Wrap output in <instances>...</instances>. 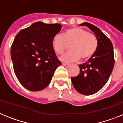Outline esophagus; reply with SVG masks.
<instances>
[{
    "label": "esophagus",
    "mask_w": 123,
    "mask_h": 123,
    "mask_svg": "<svg viewBox=\"0 0 123 123\" xmlns=\"http://www.w3.org/2000/svg\"><path fill=\"white\" fill-rule=\"evenodd\" d=\"M63 66H64L66 68H69V67H70V65L69 64H66V63H63L62 64Z\"/></svg>",
    "instance_id": "34e87169"
}]
</instances>
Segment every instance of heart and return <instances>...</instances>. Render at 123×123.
Masks as SVG:
<instances>
[{
  "label": "heart",
  "instance_id": "heart-1",
  "mask_svg": "<svg viewBox=\"0 0 123 123\" xmlns=\"http://www.w3.org/2000/svg\"><path fill=\"white\" fill-rule=\"evenodd\" d=\"M71 51L60 57L62 62H69L91 58L98 48V40L93 34L80 27H74L67 30L64 34H57L53 37L52 46L58 54H62L68 48Z\"/></svg>",
  "mask_w": 123,
  "mask_h": 123
}]
</instances>
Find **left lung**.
Masks as SVG:
<instances>
[{
  "label": "left lung",
  "mask_w": 123,
  "mask_h": 123,
  "mask_svg": "<svg viewBox=\"0 0 123 123\" xmlns=\"http://www.w3.org/2000/svg\"><path fill=\"white\" fill-rule=\"evenodd\" d=\"M80 25H85L93 32L98 40V48L88 61L79 65V74L72 77L71 80L78 92L91 95L98 92L110 78L115 64L113 46L110 39L98 27L87 22Z\"/></svg>",
  "instance_id": "8db88e82"
}]
</instances>
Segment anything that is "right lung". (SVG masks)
<instances>
[{
  "label": "right lung",
  "mask_w": 123,
  "mask_h": 123,
  "mask_svg": "<svg viewBox=\"0 0 123 123\" xmlns=\"http://www.w3.org/2000/svg\"><path fill=\"white\" fill-rule=\"evenodd\" d=\"M61 27L59 23L38 22L16 35L10 51L13 67L17 78L26 89L39 91L46 88L62 64L52 46L53 37Z\"/></svg>",
  "instance_id": "add662e5"
}]
</instances>
